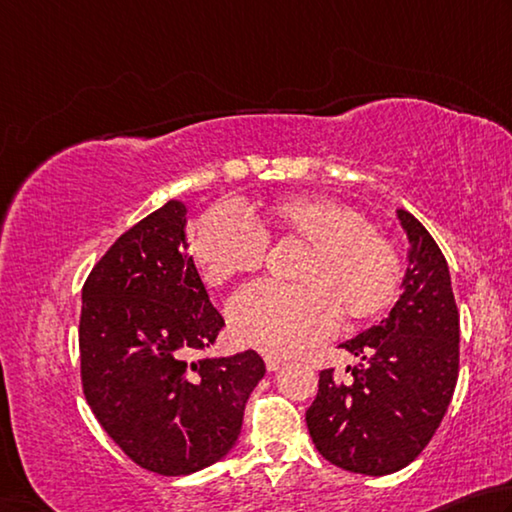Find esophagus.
<instances>
[{"instance_id":"esophagus-1","label":"esophagus","mask_w":512,"mask_h":512,"mask_svg":"<svg viewBox=\"0 0 512 512\" xmlns=\"http://www.w3.org/2000/svg\"><path fill=\"white\" fill-rule=\"evenodd\" d=\"M283 362H285V360H283L281 355H265V366H267V371H279Z\"/></svg>"}]
</instances>
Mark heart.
<instances>
[{"instance_id": "heart-1", "label": "heart", "mask_w": 512, "mask_h": 512, "mask_svg": "<svg viewBox=\"0 0 512 512\" xmlns=\"http://www.w3.org/2000/svg\"><path fill=\"white\" fill-rule=\"evenodd\" d=\"M306 249L294 267V288L254 285L229 306V324L242 344L263 353H290L337 324L378 319L400 288V258L360 211L324 195L283 197L247 220L215 209L197 222L191 254L202 279L222 288L265 263V240Z\"/></svg>"}]
</instances>
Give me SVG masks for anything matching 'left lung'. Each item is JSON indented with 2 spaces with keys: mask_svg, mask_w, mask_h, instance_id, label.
<instances>
[{
  "mask_svg": "<svg viewBox=\"0 0 512 512\" xmlns=\"http://www.w3.org/2000/svg\"><path fill=\"white\" fill-rule=\"evenodd\" d=\"M396 215L409 242L400 299L378 326L339 344L360 360L353 382L321 371L306 411L319 454L369 477L398 472L425 450L459 378V310L445 256L414 215Z\"/></svg>",
  "mask_w": 512,
  "mask_h": 512,
  "instance_id": "1",
  "label": "left lung"
}]
</instances>
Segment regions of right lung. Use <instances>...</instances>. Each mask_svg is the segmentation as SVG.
Returning <instances> with one entry per match:
<instances>
[{"mask_svg": "<svg viewBox=\"0 0 512 512\" xmlns=\"http://www.w3.org/2000/svg\"><path fill=\"white\" fill-rule=\"evenodd\" d=\"M186 249V206L168 200L94 265L78 328L87 405L134 463L164 477L229 454L265 375L256 351L197 357L224 319Z\"/></svg>", "mask_w": 512, "mask_h": 512, "instance_id": "add662e5", "label": "right lung"}]
</instances>
